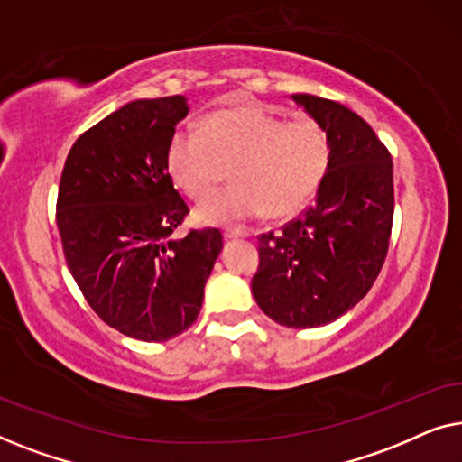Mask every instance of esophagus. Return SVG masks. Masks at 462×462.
I'll use <instances>...</instances> for the list:
<instances>
[{
  "label": "esophagus",
  "mask_w": 462,
  "mask_h": 462,
  "mask_svg": "<svg viewBox=\"0 0 462 462\" xmlns=\"http://www.w3.org/2000/svg\"><path fill=\"white\" fill-rule=\"evenodd\" d=\"M248 236V233H244V231H239V229H226L225 231V237L226 239H237V237H245Z\"/></svg>",
  "instance_id": "esophagus-1"
}]
</instances>
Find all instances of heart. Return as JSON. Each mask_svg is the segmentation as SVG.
I'll return each instance as SVG.
<instances>
[{"instance_id": "obj_1", "label": "heart", "mask_w": 462, "mask_h": 462, "mask_svg": "<svg viewBox=\"0 0 462 462\" xmlns=\"http://www.w3.org/2000/svg\"><path fill=\"white\" fill-rule=\"evenodd\" d=\"M328 160L318 122H286L261 106L212 113L201 132L176 130L166 151L170 176L198 201L210 198L231 168L236 187L198 208L208 225H242L264 210L275 218L292 217L318 193Z\"/></svg>"}]
</instances>
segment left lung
Here are the masks:
<instances>
[{
	"instance_id": "1",
	"label": "left lung",
	"mask_w": 462,
	"mask_h": 462,
	"mask_svg": "<svg viewBox=\"0 0 462 462\" xmlns=\"http://www.w3.org/2000/svg\"><path fill=\"white\" fill-rule=\"evenodd\" d=\"M326 132L330 160L315 201L280 233L258 237L252 294L288 328L338 319L381 273L393 225V162L357 113L313 94H292Z\"/></svg>"
}]
</instances>
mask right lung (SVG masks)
Listing matches in <instances>:
<instances>
[{"instance_id":"obj_1","label":"right lung","mask_w":462,"mask_h":462,"mask_svg":"<svg viewBox=\"0 0 462 462\" xmlns=\"http://www.w3.org/2000/svg\"><path fill=\"white\" fill-rule=\"evenodd\" d=\"M187 98H141L86 130L62 168L56 225L69 271L100 319L162 343L198 319L223 250L218 229L174 237L189 214L166 151Z\"/></svg>"}]
</instances>
